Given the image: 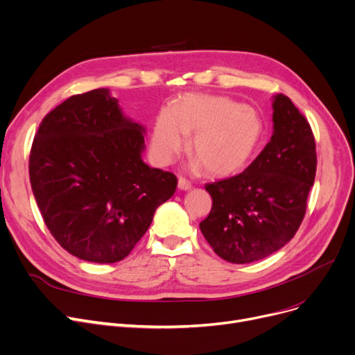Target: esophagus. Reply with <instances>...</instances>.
<instances>
[{
    "instance_id": "34e87169",
    "label": "esophagus",
    "mask_w": 355,
    "mask_h": 355,
    "mask_svg": "<svg viewBox=\"0 0 355 355\" xmlns=\"http://www.w3.org/2000/svg\"><path fill=\"white\" fill-rule=\"evenodd\" d=\"M191 187H193V185H191V182H190L187 178H184V177H180V178H178V189H180V190L187 191V190H190Z\"/></svg>"
}]
</instances>
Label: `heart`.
I'll use <instances>...</instances> for the list:
<instances>
[{
  "label": "heart",
  "mask_w": 355,
  "mask_h": 355,
  "mask_svg": "<svg viewBox=\"0 0 355 355\" xmlns=\"http://www.w3.org/2000/svg\"><path fill=\"white\" fill-rule=\"evenodd\" d=\"M194 153L193 168L214 175H230L243 168L263 137L257 112L226 96L189 93L164 109L154 126L153 149L162 164H170L187 145Z\"/></svg>",
  "instance_id": "heart-1"
}]
</instances>
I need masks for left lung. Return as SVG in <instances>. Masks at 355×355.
I'll return each instance as SVG.
<instances>
[{
  "label": "left lung",
  "instance_id": "1",
  "mask_svg": "<svg viewBox=\"0 0 355 355\" xmlns=\"http://www.w3.org/2000/svg\"><path fill=\"white\" fill-rule=\"evenodd\" d=\"M316 149L308 119L273 98V135L243 173L206 184L211 211L200 223L213 250L230 263L263 259L295 236L315 181Z\"/></svg>",
  "mask_w": 355,
  "mask_h": 355
}]
</instances>
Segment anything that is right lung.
Here are the masks:
<instances>
[{
  "label": "right lung",
  "instance_id": "right-lung-1",
  "mask_svg": "<svg viewBox=\"0 0 355 355\" xmlns=\"http://www.w3.org/2000/svg\"><path fill=\"white\" fill-rule=\"evenodd\" d=\"M144 132L107 89L70 96L42 121L30 151L31 189L51 236L73 256L119 262L175 193L173 173L142 161Z\"/></svg>",
  "mask_w": 355,
  "mask_h": 355
}]
</instances>
